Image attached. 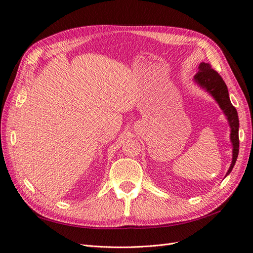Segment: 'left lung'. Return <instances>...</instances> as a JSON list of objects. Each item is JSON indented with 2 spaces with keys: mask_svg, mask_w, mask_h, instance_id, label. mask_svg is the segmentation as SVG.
I'll return each mask as SVG.
<instances>
[{
  "mask_svg": "<svg viewBox=\"0 0 253 253\" xmlns=\"http://www.w3.org/2000/svg\"><path fill=\"white\" fill-rule=\"evenodd\" d=\"M194 80L198 85L205 88L208 93L215 99L218 103L219 108L223 110L224 114L227 116V119L230 125L231 133L230 139L232 142V163L226 175L230 174L233 167L235 165L237 155H239L240 139H239V116H237L236 109L232 105L230 98H229L228 88L225 81L220 77L219 74L214 71L208 63H201L198 66V72L194 76Z\"/></svg>",
  "mask_w": 253,
  "mask_h": 253,
  "instance_id": "1",
  "label": "left lung"
}]
</instances>
